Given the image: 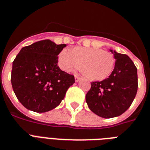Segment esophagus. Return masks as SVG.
Listing matches in <instances>:
<instances>
[{"label":"esophagus","instance_id":"34e87169","mask_svg":"<svg viewBox=\"0 0 150 150\" xmlns=\"http://www.w3.org/2000/svg\"><path fill=\"white\" fill-rule=\"evenodd\" d=\"M80 79H81V77H80V76H79L78 74H76V75H75V81H76V83L79 82Z\"/></svg>","mask_w":150,"mask_h":150}]
</instances>
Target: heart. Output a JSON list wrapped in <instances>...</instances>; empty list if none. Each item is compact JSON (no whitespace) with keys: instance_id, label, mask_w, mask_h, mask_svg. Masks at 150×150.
Listing matches in <instances>:
<instances>
[{"instance_id":"heart-1","label":"heart","mask_w":150,"mask_h":150,"mask_svg":"<svg viewBox=\"0 0 150 150\" xmlns=\"http://www.w3.org/2000/svg\"><path fill=\"white\" fill-rule=\"evenodd\" d=\"M59 64L66 72L80 67L85 76L91 80H103L113 70L115 59L112 54L101 49L77 46L64 49L59 55Z\"/></svg>"}]
</instances>
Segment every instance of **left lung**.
Here are the masks:
<instances>
[{"mask_svg":"<svg viewBox=\"0 0 150 150\" xmlns=\"http://www.w3.org/2000/svg\"><path fill=\"white\" fill-rule=\"evenodd\" d=\"M116 59L107 79L92 82L86 95L88 107L94 113L109 119L122 115L129 108L137 91V70L127 55L110 50Z\"/></svg>","mask_w":150,"mask_h":150,"instance_id":"1","label":"left lung"}]
</instances>
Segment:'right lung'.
<instances>
[{
    "mask_svg": "<svg viewBox=\"0 0 150 150\" xmlns=\"http://www.w3.org/2000/svg\"><path fill=\"white\" fill-rule=\"evenodd\" d=\"M66 44L43 40L25 46L13 62L11 83L16 96L28 110L46 112L64 98L74 76L58 66V55Z\"/></svg>",
    "mask_w": 150,
    "mask_h": 150,
    "instance_id": "obj_1",
    "label": "right lung"
}]
</instances>
